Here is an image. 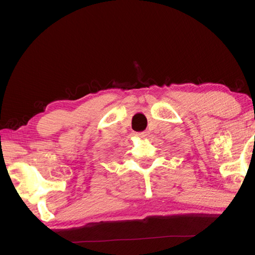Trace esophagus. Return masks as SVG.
Segmentation results:
<instances>
[{
    "label": "esophagus",
    "mask_w": 255,
    "mask_h": 255,
    "mask_svg": "<svg viewBox=\"0 0 255 255\" xmlns=\"http://www.w3.org/2000/svg\"><path fill=\"white\" fill-rule=\"evenodd\" d=\"M136 135L139 138H147L149 133L147 131H140V132H137Z\"/></svg>",
    "instance_id": "34e87169"
}]
</instances>
